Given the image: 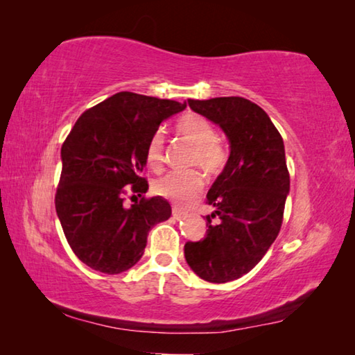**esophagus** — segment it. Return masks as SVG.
Returning a JSON list of instances; mask_svg holds the SVG:
<instances>
[{
    "mask_svg": "<svg viewBox=\"0 0 355 355\" xmlns=\"http://www.w3.org/2000/svg\"><path fill=\"white\" fill-rule=\"evenodd\" d=\"M172 218L175 219V220H180V219H183V218H186V213H183V211H180V209H173L172 211Z\"/></svg>",
    "mask_w": 355,
    "mask_h": 355,
    "instance_id": "34e87169",
    "label": "esophagus"
}]
</instances>
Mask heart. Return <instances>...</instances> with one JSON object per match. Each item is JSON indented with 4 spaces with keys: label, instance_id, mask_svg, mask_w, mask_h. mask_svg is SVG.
Returning a JSON list of instances; mask_svg holds the SVG:
<instances>
[{
    "label": "heart",
    "instance_id": "heart-1",
    "mask_svg": "<svg viewBox=\"0 0 355 355\" xmlns=\"http://www.w3.org/2000/svg\"><path fill=\"white\" fill-rule=\"evenodd\" d=\"M177 133L189 142L192 153L189 156L191 166H199L208 175L219 173L227 163V152L216 141V128L205 117L197 114H186L177 122ZM147 164L153 171H158L164 163V136L155 133L146 148ZM203 178L197 171L172 172L166 177L156 180L153 189L158 196L171 200L177 205H188L200 194Z\"/></svg>",
    "mask_w": 355,
    "mask_h": 355
}]
</instances>
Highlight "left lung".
I'll return each instance as SVG.
<instances>
[{
    "instance_id": "8db88e82",
    "label": "left lung",
    "mask_w": 355,
    "mask_h": 355,
    "mask_svg": "<svg viewBox=\"0 0 355 355\" xmlns=\"http://www.w3.org/2000/svg\"><path fill=\"white\" fill-rule=\"evenodd\" d=\"M188 103L224 131L230 155L207 194L214 207L207 216V236L186 243L184 258L200 279L225 284L254 269L279 235L290 192L285 146L272 120L250 100Z\"/></svg>"
}]
</instances>
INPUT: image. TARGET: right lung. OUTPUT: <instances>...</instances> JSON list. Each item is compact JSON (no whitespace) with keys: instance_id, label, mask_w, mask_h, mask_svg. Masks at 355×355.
Listing matches in <instances>:
<instances>
[{"instance_id":"right-lung-1","label":"right lung","mask_w":355,"mask_h":355,"mask_svg":"<svg viewBox=\"0 0 355 355\" xmlns=\"http://www.w3.org/2000/svg\"><path fill=\"white\" fill-rule=\"evenodd\" d=\"M186 103L119 92L81 114L62 144L56 213L71 250L103 274L141 260L150 228L172 214L161 196L123 205L126 188L146 194V148L159 125Z\"/></svg>"}]
</instances>
